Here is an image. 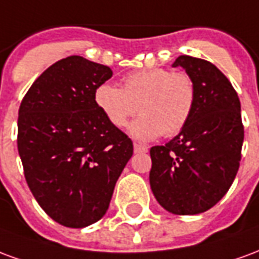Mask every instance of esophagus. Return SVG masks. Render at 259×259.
Wrapping results in <instances>:
<instances>
[{
  "label": "esophagus",
  "instance_id": "34e87169",
  "mask_svg": "<svg viewBox=\"0 0 259 259\" xmlns=\"http://www.w3.org/2000/svg\"><path fill=\"white\" fill-rule=\"evenodd\" d=\"M133 148H135V152L136 154H139V152H147L148 151V148H147L146 146H141V144H136L133 146Z\"/></svg>",
  "mask_w": 259,
  "mask_h": 259
}]
</instances>
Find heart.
I'll use <instances>...</instances> for the list:
<instances>
[{"mask_svg": "<svg viewBox=\"0 0 259 259\" xmlns=\"http://www.w3.org/2000/svg\"><path fill=\"white\" fill-rule=\"evenodd\" d=\"M94 104L115 127H124L137 111L143 115L129 126L136 140L151 141L174 136L185 127L195 104L190 76L168 69H144L126 74L122 87L101 83L94 90Z\"/></svg>", "mask_w": 259, "mask_h": 259, "instance_id": "heart-1", "label": "heart"}]
</instances>
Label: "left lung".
Listing matches in <instances>:
<instances>
[{"label":"left lung","instance_id":"obj_1","mask_svg":"<svg viewBox=\"0 0 259 259\" xmlns=\"http://www.w3.org/2000/svg\"><path fill=\"white\" fill-rule=\"evenodd\" d=\"M172 66H182L194 81V109L179 135L150 150V186L163 209L197 215L219 202L237 175L241 108L233 85L211 62L180 55Z\"/></svg>","mask_w":259,"mask_h":259}]
</instances>
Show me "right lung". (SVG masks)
<instances>
[{
  "label": "right lung",
  "instance_id": "add662e5",
  "mask_svg": "<svg viewBox=\"0 0 259 259\" xmlns=\"http://www.w3.org/2000/svg\"><path fill=\"white\" fill-rule=\"evenodd\" d=\"M105 65L72 55L44 70L19 108L18 151L25 178L48 217L85 228L107 213L133 143L94 104L111 79Z\"/></svg>",
  "mask_w": 259,
  "mask_h": 259
}]
</instances>
